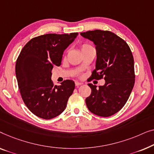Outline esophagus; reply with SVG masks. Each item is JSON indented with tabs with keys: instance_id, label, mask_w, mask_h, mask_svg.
Returning <instances> with one entry per match:
<instances>
[{
	"instance_id": "1",
	"label": "esophagus",
	"mask_w": 154,
	"mask_h": 154,
	"mask_svg": "<svg viewBox=\"0 0 154 154\" xmlns=\"http://www.w3.org/2000/svg\"><path fill=\"white\" fill-rule=\"evenodd\" d=\"M83 84V83H82V82H75V86H81Z\"/></svg>"
}]
</instances>
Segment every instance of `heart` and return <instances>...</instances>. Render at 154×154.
Returning a JSON list of instances; mask_svg holds the SVG:
<instances>
[{"label": "heart", "mask_w": 154, "mask_h": 154, "mask_svg": "<svg viewBox=\"0 0 154 154\" xmlns=\"http://www.w3.org/2000/svg\"><path fill=\"white\" fill-rule=\"evenodd\" d=\"M91 45H88V44H83L81 46V51H82V52L83 51H84V50H86V49H89V48H91Z\"/></svg>", "instance_id": "obj_1"}]
</instances>
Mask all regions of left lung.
<instances>
[{"instance_id": "1", "label": "left lung", "mask_w": 154, "mask_h": 154, "mask_svg": "<svg viewBox=\"0 0 154 154\" xmlns=\"http://www.w3.org/2000/svg\"><path fill=\"white\" fill-rule=\"evenodd\" d=\"M80 34L96 46V69L91 79L105 80L98 88L88 84L91 94L86 98V106L96 115H114L126 103L135 84L133 54L126 42L112 32L95 30Z\"/></svg>"}]
</instances>
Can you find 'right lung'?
I'll return each instance as SVG.
<instances>
[{
	"instance_id": "right-lung-1",
	"label": "right lung",
	"mask_w": 154,
	"mask_h": 154,
	"mask_svg": "<svg viewBox=\"0 0 154 154\" xmlns=\"http://www.w3.org/2000/svg\"><path fill=\"white\" fill-rule=\"evenodd\" d=\"M77 33H49L32 38L17 59L15 72L21 98L35 115L51 119L66 109L75 89V82L66 79L61 85L51 81L54 66L61 64L63 51Z\"/></svg>"
}]
</instances>
